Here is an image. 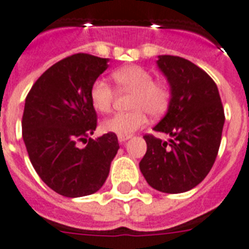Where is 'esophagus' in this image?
I'll return each mask as SVG.
<instances>
[{
  "instance_id": "obj_1",
  "label": "esophagus",
  "mask_w": 249,
  "mask_h": 249,
  "mask_svg": "<svg viewBox=\"0 0 249 249\" xmlns=\"http://www.w3.org/2000/svg\"><path fill=\"white\" fill-rule=\"evenodd\" d=\"M128 139H131V135H128V136H118V141H120V142H124V141H127Z\"/></svg>"
}]
</instances>
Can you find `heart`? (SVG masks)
I'll return each instance as SVG.
<instances>
[{"instance_id":"1","label":"heart","mask_w":249,"mask_h":249,"mask_svg":"<svg viewBox=\"0 0 249 249\" xmlns=\"http://www.w3.org/2000/svg\"><path fill=\"white\" fill-rule=\"evenodd\" d=\"M113 79L122 90L133 91L131 108L126 113H116L102 122L103 131L128 136L145 126L147 114L160 116L168 108L170 91L163 84L154 83V76L141 66H126L113 73ZM114 99V91L106 80H95L90 89V100L94 109L100 113L109 112Z\"/></svg>"}]
</instances>
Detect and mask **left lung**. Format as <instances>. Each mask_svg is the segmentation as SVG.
<instances>
[{
    "instance_id": "obj_1",
    "label": "left lung",
    "mask_w": 249,
    "mask_h": 249,
    "mask_svg": "<svg viewBox=\"0 0 249 249\" xmlns=\"http://www.w3.org/2000/svg\"><path fill=\"white\" fill-rule=\"evenodd\" d=\"M157 65L170 86L166 114L145 135L147 150L140 170L147 183L164 194H182L201 183L213 168L220 146L224 116L219 90L198 66L177 55H159Z\"/></svg>"
}]
</instances>
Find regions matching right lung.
Masks as SVG:
<instances>
[{
	"instance_id": "1",
	"label": "right lung",
	"mask_w": 249,
	"mask_h": 249,
	"mask_svg": "<svg viewBox=\"0 0 249 249\" xmlns=\"http://www.w3.org/2000/svg\"><path fill=\"white\" fill-rule=\"evenodd\" d=\"M108 58L77 53L49 67L32 86L22 114V139L40 179L65 197L99 191L120 149L116 133L98 139L92 83L108 69ZM86 143L84 148L78 141Z\"/></svg>"
}]
</instances>
